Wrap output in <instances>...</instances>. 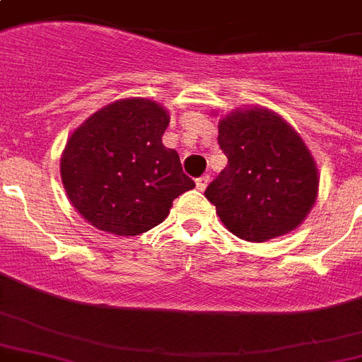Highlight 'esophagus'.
<instances>
[{
    "instance_id": "esophagus-1",
    "label": "esophagus",
    "mask_w": 362,
    "mask_h": 362,
    "mask_svg": "<svg viewBox=\"0 0 362 362\" xmlns=\"http://www.w3.org/2000/svg\"><path fill=\"white\" fill-rule=\"evenodd\" d=\"M209 182H210V176L204 175V176H201V178H197L195 186H197L199 192H204V189H206V186H209Z\"/></svg>"
}]
</instances>
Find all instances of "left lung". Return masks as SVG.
Masks as SVG:
<instances>
[{"label": "left lung", "instance_id": "left-lung-1", "mask_svg": "<svg viewBox=\"0 0 362 362\" xmlns=\"http://www.w3.org/2000/svg\"><path fill=\"white\" fill-rule=\"evenodd\" d=\"M227 167L206 199L223 226L247 242L297 229L317 197V167L297 131L263 107L235 110L218 125Z\"/></svg>", "mask_w": 362, "mask_h": 362}]
</instances>
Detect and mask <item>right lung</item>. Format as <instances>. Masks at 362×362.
I'll return each mask as SVG.
<instances>
[{
  "mask_svg": "<svg viewBox=\"0 0 362 362\" xmlns=\"http://www.w3.org/2000/svg\"><path fill=\"white\" fill-rule=\"evenodd\" d=\"M169 112L156 101L120 99L73 131L62 182L76 212L99 231L135 237L159 226L178 195L195 187L163 146Z\"/></svg>",
  "mask_w": 362,
  "mask_h": 362,
  "instance_id": "add662e5",
  "label": "right lung"
}]
</instances>
